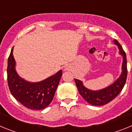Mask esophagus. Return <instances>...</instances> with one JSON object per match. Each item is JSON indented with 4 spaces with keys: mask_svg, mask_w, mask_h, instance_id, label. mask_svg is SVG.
<instances>
[{
    "mask_svg": "<svg viewBox=\"0 0 132 132\" xmlns=\"http://www.w3.org/2000/svg\"><path fill=\"white\" fill-rule=\"evenodd\" d=\"M69 69V66H66V67H65V70H68Z\"/></svg>",
    "mask_w": 132,
    "mask_h": 132,
    "instance_id": "34e87169",
    "label": "esophagus"
}]
</instances>
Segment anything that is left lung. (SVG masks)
Returning <instances> with one entry per match:
<instances>
[{"label":"left lung","instance_id":"1","mask_svg":"<svg viewBox=\"0 0 132 132\" xmlns=\"http://www.w3.org/2000/svg\"><path fill=\"white\" fill-rule=\"evenodd\" d=\"M114 42L118 47L120 54L122 55L123 57L122 74L114 83L103 89L98 90H92L86 88L81 80L74 79L79 94L88 103L93 106L104 105L112 101L122 91L126 81L127 75H128L126 55L122 49L121 45L119 44L117 40L114 39Z\"/></svg>","mask_w":132,"mask_h":132}]
</instances>
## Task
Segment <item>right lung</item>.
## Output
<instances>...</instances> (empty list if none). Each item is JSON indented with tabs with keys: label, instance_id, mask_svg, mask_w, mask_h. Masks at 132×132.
<instances>
[{
	"label": "right lung",
	"instance_id": "1",
	"mask_svg": "<svg viewBox=\"0 0 132 132\" xmlns=\"http://www.w3.org/2000/svg\"><path fill=\"white\" fill-rule=\"evenodd\" d=\"M13 47L8 59L7 80L12 96L29 109L42 110L51 103L62 76V71L38 82L24 80L16 73Z\"/></svg>",
	"mask_w": 132,
	"mask_h": 132
}]
</instances>
